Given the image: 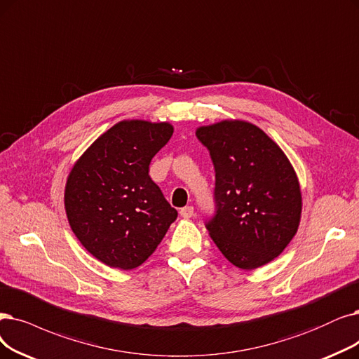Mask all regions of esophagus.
Masks as SVG:
<instances>
[{"instance_id": "obj_1", "label": "esophagus", "mask_w": 359, "mask_h": 359, "mask_svg": "<svg viewBox=\"0 0 359 359\" xmlns=\"http://www.w3.org/2000/svg\"><path fill=\"white\" fill-rule=\"evenodd\" d=\"M180 215H181L184 219H189V218H191L193 215H194V208L193 206H185V208H182L180 210Z\"/></svg>"}]
</instances>
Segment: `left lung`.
Listing matches in <instances>:
<instances>
[{"instance_id": "left-lung-1", "label": "left lung", "mask_w": 359, "mask_h": 359, "mask_svg": "<svg viewBox=\"0 0 359 359\" xmlns=\"http://www.w3.org/2000/svg\"><path fill=\"white\" fill-rule=\"evenodd\" d=\"M215 168L217 213L209 236L234 266L252 271L274 261L300 224L296 172L274 140L246 121L198 126Z\"/></svg>"}]
</instances>
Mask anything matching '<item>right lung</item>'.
Wrapping results in <instances>:
<instances>
[{
  "mask_svg": "<svg viewBox=\"0 0 359 359\" xmlns=\"http://www.w3.org/2000/svg\"><path fill=\"white\" fill-rule=\"evenodd\" d=\"M172 134L169 122L121 121L100 135L69 172V225L81 245L110 268L140 266L178 217L149 175L151 159Z\"/></svg>",
  "mask_w": 359,
  "mask_h": 359,
  "instance_id": "1",
  "label": "right lung"
}]
</instances>
